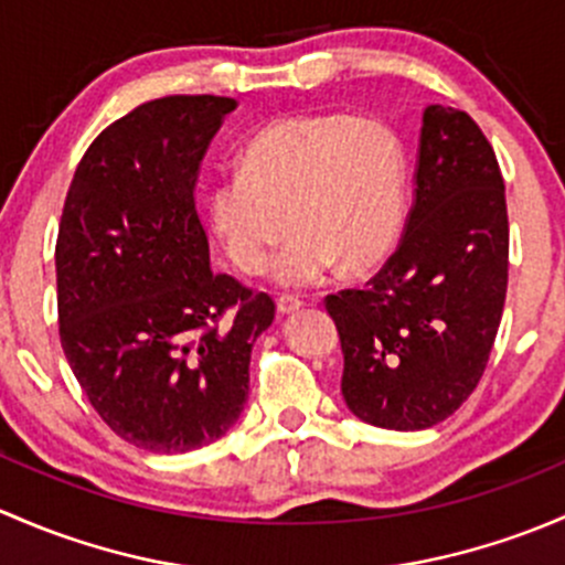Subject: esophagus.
<instances>
[{
  "label": "esophagus",
  "instance_id": "obj_1",
  "mask_svg": "<svg viewBox=\"0 0 565 565\" xmlns=\"http://www.w3.org/2000/svg\"><path fill=\"white\" fill-rule=\"evenodd\" d=\"M299 307H305V299H299V296H294V294H282L280 299H277V310L282 312H294V310H299Z\"/></svg>",
  "mask_w": 565,
  "mask_h": 565
}]
</instances>
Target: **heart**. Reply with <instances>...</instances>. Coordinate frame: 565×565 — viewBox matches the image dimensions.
I'll return each instance as SVG.
<instances>
[{
	"label": "heart",
	"mask_w": 565,
	"mask_h": 565,
	"mask_svg": "<svg viewBox=\"0 0 565 565\" xmlns=\"http://www.w3.org/2000/svg\"><path fill=\"white\" fill-rule=\"evenodd\" d=\"M408 201V160L394 127L348 114L290 116L260 127L239 168L209 190V217L244 275H260L285 234L275 275L316 285L337 266L362 271L397 242Z\"/></svg>",
	"instance_id": "obj_1"
}]
</instances>
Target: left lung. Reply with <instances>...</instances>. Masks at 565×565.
<instances>
[{
    "mask_svg": "<svg viewBox=\"0 0 565 565\" xmlns=\"http://www.w3.org/2000/svg\"><path fill=\"white\" fill-rule=\"evenodd\" d=\"M416 193L392 258L323 299L340 334L342 397L383 429H427L484 375L509 285L498 157L465 110H424Z\"/></svg>",
    "mask_w": 565,
    "mask_h": 565,
    "instance_id": "left-lung-1",
    "label": "left lung"
}]
</instances>
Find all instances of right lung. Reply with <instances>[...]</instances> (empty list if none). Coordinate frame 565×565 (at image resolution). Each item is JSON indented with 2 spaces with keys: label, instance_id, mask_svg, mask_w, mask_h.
<instances>
[{
  "label": "right lung",
  "instance_id": "add662e5",
  "mask_svg": "<svg viewBox=\"0 0 565 565\" xmlns=\"http://www.w3.org/2000/svg\"><path fill=\"white\" fill-rule=\"evenodd\" d=\"M234 97L171 95L108 125L81 157L56 236L70 370L119 438L157 455L217 440L244 411L275 299L209 269L201 160Z\"/></svg>",
  "mask_w": 565,
  "mask_h": 565
}]
</instances>
